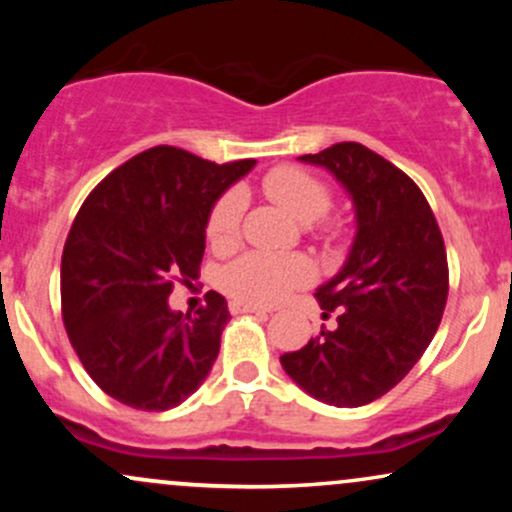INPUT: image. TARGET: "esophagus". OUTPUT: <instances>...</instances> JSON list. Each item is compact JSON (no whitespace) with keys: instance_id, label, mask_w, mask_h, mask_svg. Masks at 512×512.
<instances>
[{"instance_id":"1","label":"esophagus","mask_w":512,"mask_h":512,"mask_svg":"<svg viewBox=\"0 0 512 512\" xmlns=\"http://www.w3.org/2000/svg\"><path fill=\"white\" fill-rule=\"evenodd\" d=\"M228 308H231L233 315H243V313L267 315L269 313L267 308H260V305H250V303H240V301H231V303H228Z\"/></svg>"}]
</instances>
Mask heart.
<instances>
[{"mask_svg":"<svg viewBox=\"0 0 512 512\" xmlns=\"http://www.w3.org/2000/svg\"><path fill=\"white\" fill-rule=\"evenodd\" d=\"M262 192L289 211L296 221L313 223L320 236L337 240L346 233L344 221L332 219V187L310 170L298 166H276L262 178ZM245 197L228 190L216 199L207 219V240L211 248L226 250L236 243L243 223ZM313 276L303 257H281L267 252H245L221 272V286L233 301L250 305H274Z\"/></svg>","mask_w":512,"mask_h":512,"instance_id":"heart-1","label":"heart"}]
</instances>
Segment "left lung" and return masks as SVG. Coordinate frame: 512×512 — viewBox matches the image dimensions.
<instances>
[{"label": "left lung", "mask_w": 512, "mask_h": 512, "mask_svg": "<svg viewBox=\"0 0 512 512\" xmlns=\"http://www.w3.org/2000/svg\"><path fill=\"white\" fill-rule=\"evenodd\" d=\"M325 166L356 207L354 248L315 298L337 315L281 366L308 395L363 407L387 395L431 344L448 303V255L431 204L414 180L368 146L339 142L301 156Z\"/></svg>", "instance_id": "obj_1"}]
</instances>
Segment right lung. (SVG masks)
<instances>
[{
	"mask_svg": "<svg viewBox=\"0 0 512 512\" xmlns=\"http://www.w3.org/2000/svg\"><path fill=\"white\" fill-rule=\"evenodd\" d=\"M252 158L214 163L175 146L132 156L93 187L62 252V320L105 395L132 409L185 402L219 356L228 305L209 291L173 313L175 284L197 279L209 211Z\"/></svg>",
	"mask_w": 512,
	"mask_h": 512,
	"instance_id": "add662e5",
	"label": "right lung"
}]
</instances>
